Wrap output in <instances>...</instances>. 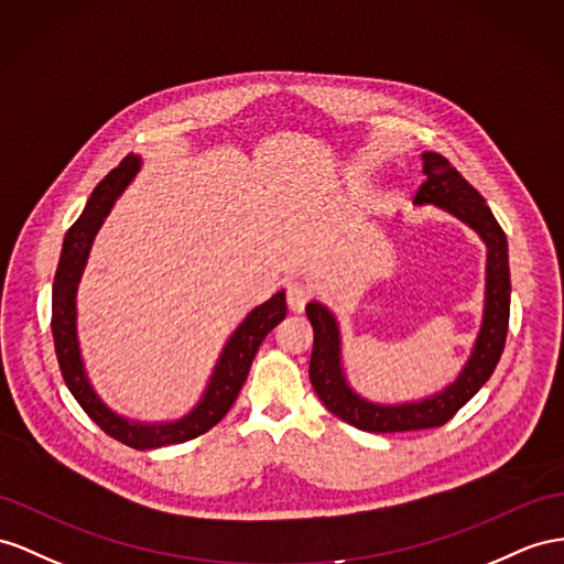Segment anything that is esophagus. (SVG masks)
Wrapping results in <instances>:
<instances>
[{"mask_svg": "<svg viewBox=\"0 0 564 564\" xmlns=\"http://www.w3.org/2000/svg\"><path fill=\"white\" fill-rule=\"evenodd\" d=\"M312 295V288L305 281H291L285 285V300H288V307L293 312H302L307 305V300Z\"/></svg>", "mask_w": 564, "mask_h": 564, "instance_id": "1", "label": "esophagus"}]
</instances>
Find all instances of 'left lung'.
<instances>
[{
  "instance_id": "8db88e82",
  "label": "left lung",
  "mask_w": 564,
  "mask_h": 564,
  "mask_svg": "<svg viewBox=\"0 0 564 564\" xmlns=\"http://www.w3.org/2000/svg\"><path fill=\"white\" fill-rule=\"evenodd\" d=\"M424 183L414 195L416 205H438L469 224L488 248L486 259V310L484 324L476 338L469 362L462 369L455 383L443 393L424 402L408 405H373L350 391L340 369V338L334 314L319 302L305 307L307 319L314 328V348L310 359V381L314 393L326 410L340 416L357 429L369 433H398L443 426L453 420L476 395V391L490 379L505 348L510 324V264L508 238H505L496 216L490 214L486 199L469 181L438 152H424Z\"/></svg>"
}]
</instances>
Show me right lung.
Listing matches in <instances>:
<instances>
[{
	"instance_id": "1",
	"label": "right lung",
	"mask_w": 564,
	"mask_h": 564,
	"mask_svg": "<svg viewBox=\"0 0 564 564\" xmlns=\"http://www.w3.org/2000/svg\"><path fill=\"white\" fill-rule=\"evenodd\" d=\"M138 169L140 159L128 154L117 169H111L107 176L97 183L88 199V207L80 214V219L68 228V234L64 238V250L59 257V267H56V276L52 285V336L62 377L68 386L70 395L78 400V405L85 410V414H88L107 436L117 438L128 447H135V451H150V447L193 441L224 420L226 412L234 408L245 379H248V371L252 367V359L259 350V345H262V340L273 326L285 319L288 307L285 293H276L271 300H267L264 305L254 307L245 316V322L236 328V334L230 336L219 365L214 369V377L209 381L205 398H202L199 405L191 414L183 416L181 422L142 426L126 422L119 414H113L109 408H105V402L95 395L80 362L76 338V288L80 281L83 267L88 262L90 245L97 236L99 226H102L105 216L113 207L117 197L123 193V187L131 183Z\"/></svg>"
}]
</instances>
